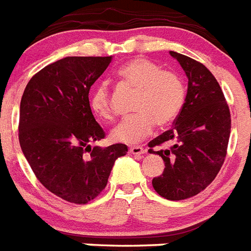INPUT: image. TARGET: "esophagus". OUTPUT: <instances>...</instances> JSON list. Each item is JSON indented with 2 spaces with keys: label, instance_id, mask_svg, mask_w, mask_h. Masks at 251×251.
Returning <instances> with one entry per match:
<instances>
[{
  "label": "esophagus",
  "instance_id": "obj_1",
  "mask_svg": "<svg viewBox=\"0 0 251 251\" xmlns=\"http://www.w3.org/2000/svg\"><path fill=\"white\" fill-rule=\"evenodd\" d=\"M145 152H146V150L141 146L129 147V153H132V155H142V153H145Z\"/></svg>",
  "mask_w": 251,
  "mask_h": 251
}]
</instances>
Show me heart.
Instances as JSON below:
<instances>
[{"label": "heart", "mask_w": 251, "mask_h": 251, "mask_svg": "<svg viewBox=\"0 0 251 251\" xmlns=\"http://www.w3.org/2000/svg\"><path fill=\"white\" fill-rule=\"evenodd\" d=\"M121 82L137 89L133 115L123 118L113 128L110 137L118 143L133 145L152 132L155 124L164 127L179 115L185 102V86L173 71L161 70L146 58H134L115 72ZM90 108L99 118H110L109 90L99 83L90 96Z\"/></svg>", "instance_id": "b5f03b06"}]
</instances>
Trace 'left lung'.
Returning <instances> with one entry per match:
<instances>
[{"mask_svg":"<svg viewBox=\"0 0 251 251\" xmlns=\"http://www.w3.org/2000/svg\"><path fill=\"white\" fill-rule=\"evenodd\" d=\"M188 77L185 102L171 129L149 143L150 153L161 156L165 169L152 179L153 189L169 201L197 196L213 181L226 157L231 115L215 76L202 63L171 52ZM171 143L169 150L152 147Z\"/></svg>","mask_w":251,"mask_h":251,"instance_id":"8db88e82","label":"left lung"}]
</instances>
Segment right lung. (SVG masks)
<instances>
[{
  "label": "right lung",
  "mask_w": 251,
  "mask_h": 251,
  "mask_svg": "<svg viewBox=\"0 0 251 251\" xmlns=\"http://www.w3.org/2000/svg\"><path fill=\"white\" fill-rule=\"evenodd\" d=\"M113 57H66L40 70L20 102L19 141L38 180L53 194L76 204L104 190L123 143H90L105 133L90 108L89 91ZM89 151L90 155H84Z\"/></svg>",
  "instance_id": "right-lung-1"
}]
</instances>
